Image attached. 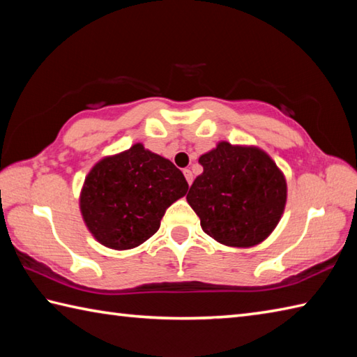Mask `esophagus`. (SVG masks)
<instances>
[{
	"label": "esophagus",
	"mask_w": 357,
	"mask_h": 357,
	"mask_svg": "<svg viewBox=\"0 0 357 357\" xmlns=\"http://www.w3.org/2000/svg\"><path fill=\"white\" fill-rule=\"evenodd\" d=\"M184 176L187 179L188 185H190L193 183V173H192V170L190 169H184Z\"/></svg>",
	"instance_id": "esophagus-1"
}]
</instances>
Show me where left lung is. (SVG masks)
Wrapping results in <instances>:
<instances>
[{"label":"left lung","mask_w":357,"mask_h":357,"mask_svg":"<svg viewBox=\"0 0 357 357\" xmlns=\"http://www.w3.org/2000/svg\"><path fill=\"white\" fill-rule=\"evenodd\" d=\"M204 172L187 201L208 236L230 247H253L284 213L287 183L275 161L257 147L219 142L199 158Z\"/></svg>","instance_id":"left-lung-1"}]
</instances>
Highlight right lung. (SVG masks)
<instances>
[{"mask_svg":"<svg viewBox=\"0 0 357 357\" xmlns=\"http://www.w3.org/2000/svg\"><path fill=\"white\" fill-rule=\"evenodd\" d=\"M187 190L184 174L173 162L135 144L90 170L79 207L98 242L128 250L153 236L165 210Z\"/></svg>","mask_w":357,"mask_h":357,"instance_id":"obj_1","label":"right lung"}]
</instances>
